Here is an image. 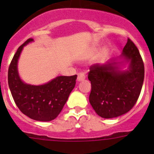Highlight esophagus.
Instances as JSON below:
<instances>
[{"instance_id":"1","label":"esophagus","mask_w":154,"mask_h":154,"mask_svg":"<svg viewBox=\"0 0 154 154\" xmlns=\"http://www.w3.org/2000/svg\"><path fill=\"white\" fill-rule=\"evenodd\" d=\"M85 79V72H79L78 74V77H77V80H78L79 82H81L82 81V80H84Z\"/></svg>"}]
</instances>
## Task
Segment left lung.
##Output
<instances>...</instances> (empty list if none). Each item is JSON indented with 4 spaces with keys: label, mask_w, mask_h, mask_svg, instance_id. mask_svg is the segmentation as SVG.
<instances>
[{
    "label": "left lung",
    "mask_w": 154,
    "mask_h": 154,
    "mask_svg": "<svg viewBox=\"0 0 154 154\" xmlns=\"http://www.w3.org/2000/svg\"><path fill=\"white\" fill-rule=\"evenodd\" d=\"M121 58L130 62L127 70L121 71L115 59L89 68L88 79L92 89L89 103L103 118L111 119L129 112L137 102L144 79V64L135 44L127 39Z\"/></svg>",
    "instance_id": "obj_1"
}]
</instances>
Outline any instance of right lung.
Wrapping results in <instances>:
<instances>
[{"instance_id":"right-lung-1","label":"right lung","mask_w":154,"mask_h":154,"mask_svg":"<svg viewBox=\"0 0 154 154\" xmlns=\"http://www.w3.org/2000/svg\"><path fill=\"white\" fill-rule=\"evenodd\" d=\"M32 41L28 38L14 55L8 69V85L14 103L22 113L35 120L47 122L55 119L61 112L75 85L77 75L58 76L41 85L23 82L17 72V61L23 47Z\"/></svg>"}]
</instances>
